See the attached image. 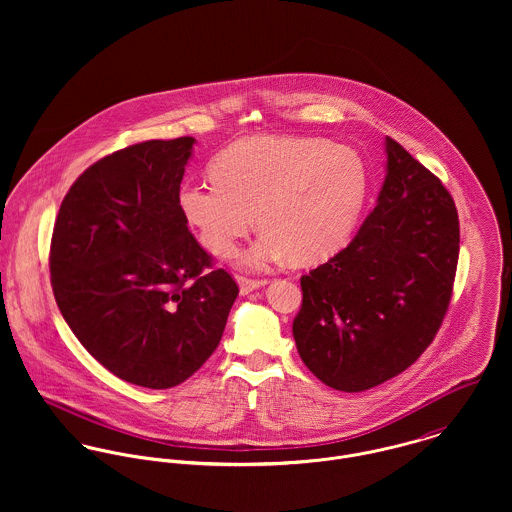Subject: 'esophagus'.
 <instances>
[{"mask_svg":"<svg viewBox=\"0 0 512 512\" xmlns=\"http://www.w3.org/2000/svg\"><path fill=\"white\" fill-rule=\"evenodd\" d=\"M236 282H238L240 293H244V295L254 292V290H258V288H262V286L268 284V280H252V278H244V276H238Z\"/></svg>","mask_w":512,"mask_h":512,"instance_id":"esophagus-1","label":"esophagus"}]
</instances>
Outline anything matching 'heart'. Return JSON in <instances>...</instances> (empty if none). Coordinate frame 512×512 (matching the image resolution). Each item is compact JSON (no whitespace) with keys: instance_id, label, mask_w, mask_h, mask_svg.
Here are the masks:
<instances>
[{"instance_id":"heart-1","label":"heart","mask_w":512,"mask_h":512,"mask_svg":"<svg viewBox=\"0 0 512 512\" xmlns=\"http://www.w3.org/2000/svg\"><path fill=\"white\" fill-rule=\"evenodd\" d=\"M211 175L179 189V211L219 258L236 250L256 215L264 232L242 254L250 268L331 256L351 236L368 191L363 157L323 138H244L220 151Z\"/></svg>"}]
</instances>
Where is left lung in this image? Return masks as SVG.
<instances>
[{"label": "left lung", "mask_w": 512, "mask_h": 512, "mask_svg": "<svg viewBox=\"0 0 512 512\" xmlns=\"http://www.w3.org/2000/svg\"><path fill=\"white\" fill-rule=\"evenodd\" d=\"M386 177L363 226L301 276L293 339L327 386L361 392L412 365L434 341L459 258L457 209L438 177L386 138Z\"/></svg>", "instance_id": "obj_1"}]
</instances>
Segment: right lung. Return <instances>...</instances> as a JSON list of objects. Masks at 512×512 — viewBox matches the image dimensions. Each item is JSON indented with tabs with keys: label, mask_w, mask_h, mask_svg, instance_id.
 I'll use <instances>...</instances> for the list:
<instances>
[{
	"label": "right lung",
	"mask_w": 512,
	"mask_h": 512,
	"mask_svg": "<svg viewBox=\"0 0 512 512\" xmlns=\"http://www.w3.org/2000/svg\"><path fill=\"white\" fill-rule=\"evenodd\" d=\"M195 138L149 140L90 165L61 203L51 286L82 347L144 388L187 380L219 347L238 295L211 268L177 195Z\"/></svg>",
	"instance_id": "add662e5"
}]
</instances>
